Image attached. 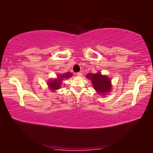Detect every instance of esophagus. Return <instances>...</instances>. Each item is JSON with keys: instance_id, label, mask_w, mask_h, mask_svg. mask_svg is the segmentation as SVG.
I'll use <instances>...</instances> for the list:
<instances>
[{"instance_id": "esophagus-1", "label": "esophagus", "mask_w": 153, "mask_h": 153, "mask_svg": "<svg viewBox=\"0 0 153 153\" xmlns=\"http://www.w3.org/2000/svg\"><path fill=\"white\" fill-rule=\"evenodd\" d=\"M76 75L78 76H82V72H78V73H77Z\"/></svg>"}]
</instances>
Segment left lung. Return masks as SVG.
<instances>
[{"instance_id":"8db88e82","label":"left lung","mask_w":153,"mask_h":153,"mask_svg":"<svg viewBox=\"0 0 153 153\" xmlns=\"http://www.w3.org/2000/svg\"><path fill=\"white\" fill-rule=\"evenodd\" d=\"M87 78L91 80L94 89L98 94L108 95V92L112 89L110 78L107 76L102 75L100 72L96 74L88 73Z\"/></svg>"}]
</instances>
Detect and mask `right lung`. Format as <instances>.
Listing matches in <instances>:
<instances>
[{
	"label": "right lung",
	"mask_w": 153,
	"mask_h": 153,
	"mask_svg": "<svg viewBox=\"0 0 153 153\" xmlns=\"http://www.w3.org/2000/svg\"><path fill=\"white\" fill-rule=\"evenodd\" d=\"M73 75L71 73L68 72L62 74V75H57V78H55V79H50L48 82L49 89H50L51 91H55L60 89L62 85V80L69 79Z\"/></svg>",
	"instance_id": "add662e5"
}]
</instances>
